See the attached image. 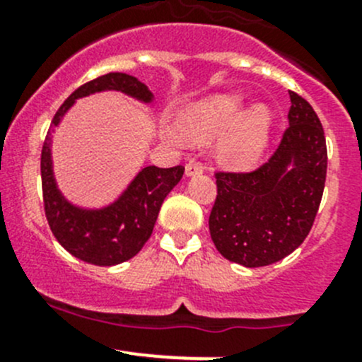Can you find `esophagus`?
Masks as SVG:
<instances>
[{"label":"esophagus","mask_w":362,"mask_h":362,"mask_svg":"<svg viewBox=\"0 0 362 362\" xmlns=\"http://www.w3.org/2000/svg\"><path fill=\"white\" fill-rule=\"evenodd\" d=\"M203 166L198 163H187L185 164V177H194V175H202Z\"/></svg>","instance_id":"esophagus-1"}]
</instances>
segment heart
I'll use <instances>...</instances> for the list:
<instances>
[{"label":"heart","instance_id":"1","mask_svg":"<svg viewBox=\"0 0 362 362\" xmlns=\"http://www.w3.org/2000/svg\"><path fill=\"white\" fill-rule=\"evenodd\" d=\"M247 105V98L238 93H222L203 98L182 108L177 127L166 131L175 144L203 141L215 138L214 156L218 163L231 168H247L264 154L273 131V112L268 105Z\"/></svg>","mask_w":362,"mask_h":362}]
</instances>
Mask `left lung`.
<instances>
[{"instance_id": "left-lung-1", "label": "left lung", "mask_w": 362, "mask_h": 362, "mask_svg": "<svg viewBox=\"0 0 362 362\" xmlns=\"http://www.w3.org/2000/svg\"><path fill=\"white\" fill-rule=\"evenodd\" d=\"M289 127L275 154L249 173L217 171L208 226L231 262L261 268L305 242L315 221L327 171L322 124L312 105L289 90Z\"/></svg>"}]
</instances>
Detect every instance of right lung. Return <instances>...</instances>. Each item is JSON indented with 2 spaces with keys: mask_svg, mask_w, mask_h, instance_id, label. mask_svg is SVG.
<instances>
[{
  "mask_svg": "<svg viewBox=\"0 0 362 362\" xmlns=\"http://www.w3.org/2000/svg\"><path fill=\"white\" fill-rule=\"evenodd\" d=\"M103 90H119L147 105L154 101L148 87L126 73H107L80 86L61 105L47 133L42 148V189L47 221L57 242L80 261L115 266L134 257L151 238L160 204L180 182L184 168L144 166L126 191L103 208L69 203L54 177L52 133L76 100Z\"/></svg>",
  "mask_w": 362,
  "mask_h": 362,
  "instance_id": "1",
  "label": "right lung"
}]
</instances>
